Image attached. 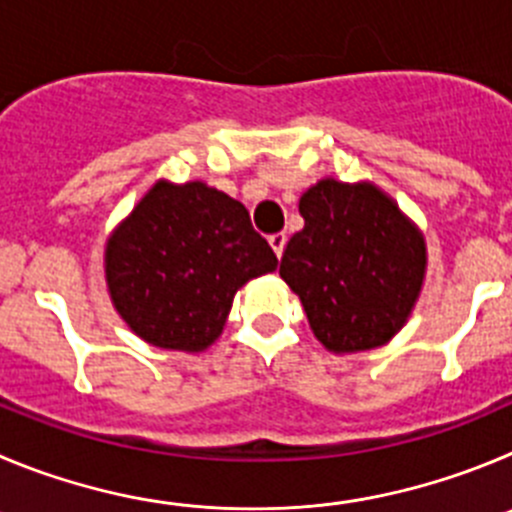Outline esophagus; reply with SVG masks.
<instances>
[{
    "label": "esophagus",
    "instance_id": "esophagus-1",
    "mask_svg": "<svg viewBox=\"0 0 512 512\" xmlns=\"http://www.w3.org/2000/svg\"><path fill=\"white\" fill-rule=\"evenodd\" d=\"M285 242H288V237H285L283 232L272 234V237H270V247H272V250H275V255H278V257H283Z\"/></svg>",
    "mask_w": 512,
    "mask_h": 512
}]
</instances>
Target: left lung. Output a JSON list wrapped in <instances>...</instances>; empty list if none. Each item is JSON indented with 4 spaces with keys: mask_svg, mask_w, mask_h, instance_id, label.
Segmentation results:
<instances>
[{
    "mask_svg": "<svg viewBox=\"0 0 512 512\" xmlns=\"http://www.w3.org/2000/svg\"><path fill=\"white\" fill-rule=\"evenodd\" d=\"M305 227L290 237L280 278L333 353L384 346L422 293L427 245L394 199L369 184L321 179L300 197Z\"/></svg>",
    "mask_w": 512,
    "mask_h": 512,
    "instance_id": "left-lung-1",
    "label": "left lung"
}]
</instances>
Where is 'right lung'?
Listing matches in <instances>:
<instances>
[{"instance_id": "obj_1", "label": "right lung", "mask_w": 512, "mask_h": 512, "mask_svg": "<svg viewBox=\"0 0 512 512\" xmlns=\"http://www.w3.org/2000/svg\"><path fill=\"white\" fill-rule=\"evenodd\" d=\"M275 267L245 204L204 181H156L105 242L113 308L138 338L171 351L212 346L234 293Z\"/></svg>"}]
</instances>
